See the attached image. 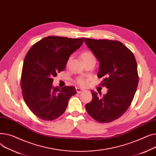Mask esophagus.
Wrapping results in <instances>:
<instances>
[{
	"label": "esophagus",
	"mask_w": 156,
	"mask_h": 156,
	"mask_svg": "<svg viewBox=\"0 0 156 156\" xmlns=\"http://www.w3.org/2000/svg\"><path fill=\"white\" fill-rule=\"evenodd\" d=\"M76 90H77V93H81L82 92H84V91H85L84 89H81V88H79V87H76Z\"/></svg>",
	"instance_id": "obj_1"
}]
</instances>
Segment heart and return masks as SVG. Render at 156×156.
Returning a JSON list of instances; mask_svg holds the SVG:
<instances>
[{
  "label": "heart",
  "instance_id": "heart-1",
  "mask_svg": "<svg viewBox=\"0 0 156 156\" xmlns=\"http://www.w3.org/2000/svg\"><path fill=\"white\" fill-rule=\"evenodd\" d=\"M82 59H83V60H88V59H90V58H94V55H93L92 53H90L89 51H86V52H84L82 53ZM72 57H70L67 61V64H69V63L70 62V60H71ZM87 80H88V79H86V78H83V77H79L76 82L79 85V86H85L87 84Z\"/></svg>",
  "mask_w": 156,
  "mask_h": 156
}]
</instances>
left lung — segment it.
Wrapping results in <instances>:
<instances>
[{
  "mask_svg": "<svg viewBox=\"0 0 156 156\" xmlns=\"http://www.w3.org/2000/svg\"><path fill=\"white\" fill-rule=\"evenodd\" d=\"M85 43L99 62L98 73L108 92L91 90L88 114L97 122L109 123L120 118L131 105L139 83L137 64L133 53L121 42L85 38Z\"/></svg>",
  "mask_w": 156,
  "mask_h": 156,
  "instance_id": "obj_1",
  "label": "left lung"
}]
</instances>
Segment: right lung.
Masks as SVG:
<instances>
[{
    "label": "right lung",
    "mask_w": 156,
    "mask_h": 156,
    "mask_svg": "<svg viewBox=\"0 0 156 156\" xmlns=\"http://www.w3.org/2000/svg\"><path fill=\"white\" fill-rule=\"evenodd\" d=\"M84 41V38L48 36L27 53L21 79L23 97L31 112L41 120L58 118L65 112L70 98L77 94L73 86L53 87V77L65 69L70 55Z\"/></svg>",
    "instance_id": "obj_1"
}]
</instances>
